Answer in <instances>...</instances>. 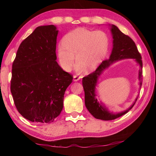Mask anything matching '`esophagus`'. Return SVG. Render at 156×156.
I'll return each mask as SVG.
<instances>
[{"label": "esophagus", "mask_w": 156, "mask_h": 156, "mask_svg": "<svg viewBox=\"0 0 156 156\" xmlns=\"http://www.w3.org/2000/svg\"><path fill=\"white\" fill-rule=\"evenodd\" d=\"M80 79V76H76V75H74V77H73V80H74V82H76V81H78Z\"/></svg>", "instance_id": "34e87169"}]
</instances>
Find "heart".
Masks as SVG:
<instances>
[{"label": "heart", "mask_w": 156, "mask_h": 156, "mask_svg": "<svg viewBox=\"0 0 156 156\" xmlns=\"http://www.w3.org/2000/svg\"><path fill=\"white\" fill-rule=\"evenodd\" d=\"M62 45L58 48V58L62 68L69 71L74 62L76 70L92 71L103 61L109 47V39L105 32L76 28L64 35Z\"/></svg>", "instance_id": "obj_1"}]
</instances>
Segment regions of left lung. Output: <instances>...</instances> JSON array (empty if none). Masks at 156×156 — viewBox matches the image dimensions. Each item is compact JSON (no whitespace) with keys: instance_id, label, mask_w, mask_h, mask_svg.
Listing matches in <instances>:
<instances>
[{"instance_id":"1","label":"left lung","mask_w":156,"mask_h":156,"mask_svg":"<svg viewBox=\"0 0 156 156\" xmlns=\"http://www.w3.org/2000/svg\"><path fill=\"white\" fill-rule=\"evenodd\" d=\"M111 31L112 35V49L110 57L108 59L102 62L100 66L94 72L82 78V85H83L85 94V105L88 111L93 117L97 119H101L104 121H110L121 117L122 115L133 108L136 102L138 97L135 99L133 104L127 110L117 113L108 111L107 108L104 107L102 103L98 102L96 98V87L97 84V80L105 69H107L109 66L114 62L121 60V59L131 58L135 59L137 64L140 65L139 70V80H140V88L142 84V66L143 63L141 60V56L138 51V49L135 42L128 35H126L119 30V28L114 25H111Z\"/></svg>"}]
</instances>
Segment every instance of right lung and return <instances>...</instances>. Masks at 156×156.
I'll return each mask as SVG.
<instances>
[{
	"label": "right lung",
	"instance_id": "add662e5",
	"mask_svg": "<svg viewBox=\"0 0 156 156\" xmlns=\"http://www.w3.org/2000/svg\"><path fill=\"white\" fill-rule=\"evenodd\" d=\"M58 31L39 26L20 44L12 66L11 92L23 117L37 123L51 122L61 113L71 74L56 62Z\"/></svg>",
	"mask_w": 156,
	"mask_h": 156
}]
</instances>
